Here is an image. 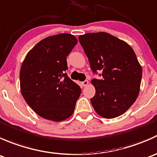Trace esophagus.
Segmentation results:
<instances>
[{"label":"esophagus","mask_w":157,"mask_h":157,"mask_svg":"<svg viewBox=\"0 0 157 157\" xmlns=\"http://www.w3.org/2000/svg\"><path fill=\"white\" fill-rule=\"evenodd\" d=\"M88 84H89V81H88V80H84V81L81 82V85L83 86H86Z\"/></svg>","instance_id":"obj_1"}]
</instances>
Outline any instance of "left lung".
Returning a JSON list of instances; mask_svg holds the SVG:
<instances>
[{"instance_id": "left-lung-1", "label": "left lung", "mask_w": 157, "mask_h": 157, "mask_svg": "<svg viewBox=\"0 0 157 157\" xmlns=\"http://www.w3.org/2000/svg\"><path fill=\"white\" fill-rule=\"evenodd\" d=\"M94 73L102 79H93L96 89L90 99L96 113L105 118L124 114L134 104L140 92L142 67L133 48L124 41L104 32L79 36Z\"/></svg>"}]
</instances>
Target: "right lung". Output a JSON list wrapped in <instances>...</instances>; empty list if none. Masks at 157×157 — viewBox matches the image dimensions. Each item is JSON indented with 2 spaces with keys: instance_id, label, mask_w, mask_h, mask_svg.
<instances>
[{
  "instance_id": "obj_1",
  "label": "right lung",
  "mask_w": 157,
  "mask_h": 157,
  "mask_svg": "<svg viewBox=\"0 0 157 157\" xmlns=\"http://www.w3.org/2000/svg\"><path fill=\"white\" fill-rule=\"evenodd\" d=\"M77 43V38L68 33L48 36L28 52L22 64V96L42 118L61 121L74 113L81 90L64 71L67 56Z\"/></svg>"
}]
</instances>
